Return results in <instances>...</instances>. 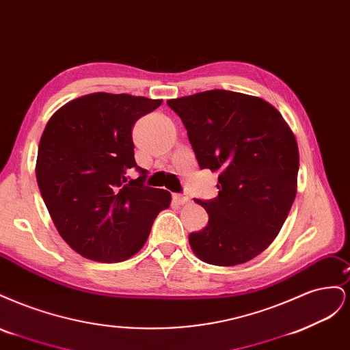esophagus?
<instances>
[{"mask_svg": "<svg viewBox=\"0 0 350 350\" xmlns=\"http://www.w3.org/2000/svg\"><path fill=\"white\" fill-rule=\"evenodd\" d=\"M172 198L176 204H185L189 200L188 196H185V194H172Z\"/></svg>", "mask_w": 350, "mask_h": 350, "instance_id": "34e87169", "label": "esophagus"}]
</instances>
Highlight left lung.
<instances>
[{
    "label": "left lung",
    "mask_w": 350,
    "mask_h": 350,
    "mask_svg": "<svg viewBox=\"0 0 350 350\" xmlns=\"http://www.w3.org/2000/svg\"><path fill=\"white\" fill-rule=\"evenodd\" d=\"M181 118L198 166L219 172V194L196 200L208 224L189 234L213 266L257 257L278 237L296 196L299 153L280 112L250 94L207 90L166 102Z\"/></svg>",
    "instance_id": "obj_1"
}]
</instances>
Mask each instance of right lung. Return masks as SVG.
Segmentation results:
<instances>
[{"instance_id":"obj_1","label":"right lung","mask_w":350,"mask_h":350,"mask_svg":"<svg viewBox=\"0 0 350 350\" xmlns=\"http://www.w3.org/2000/svg\"><path fill=\"white\" fill-rule=\"evenodd\" d=\"M161 99L92 93L68 102L40 137L36 179L49 215L68 245L100 262L133 257L156 216L171 204L166 189L146 187L134 159L133 126ZM135 168L140 177L128 174Z\"/></svg>"}]
</instances>
